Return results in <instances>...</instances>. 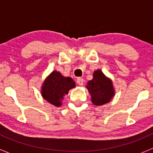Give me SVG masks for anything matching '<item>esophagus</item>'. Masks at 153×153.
I'll list each match as a JSON object with an SVG mask.
<instances>
[{
  "mask_svg": "<svg viewBox=\"0 0 153 153\" xmlns=\"http://www.w3.org/2000/svg\"><path fill=\"white\" fill-rule=\"evenodd\" d=\"M76 83H77V84L79 85V86H83V83H84V79L81 77L77 78V79H76Z\"/></svg>",
  "mask_w": 153,
  "mask_h": 153,
  "instance_id": "esophagus-1",
  "label": "esophagus"
}]
</instances>
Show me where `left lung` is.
I'll use <instances>...</instances> for the list:
<instances>
[{
  "instance_id": "left-lung-1",
  "label": "left lung",
  "mask_w": 153,
  "mask_h": 153,
  "mask_svg": "<svg viewBox=\"0 0 153 153\" xmlns=\"http://www.w3.org/2000/svg\"><path fill=\"white\" fill-rule=\"evenodd\" d=\"M86 88L91 95L92 102L96 106H102L109 102L115 93L111 79L100 70L94 71L93 79L89 81Z\"/></svg>"
}]
</instances>
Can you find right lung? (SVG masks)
Here are the masks:
<instances>
[{"instance_id": "add662e5", "label": "right lung", "mask_w": 153, "mask_h": 153, "mask_svg": "<svg viewBox=\"0 0 153 153\" xmlns=\"http://www.w3.org/2000/svg\"><path fill=\"white\" fill-rule=\"evenodd\" d=\"M72 78L64 77L57 71H53L42 86V96L55 106H61V101L70 89L75 87Z\"/></svg>"}]
</instances>
